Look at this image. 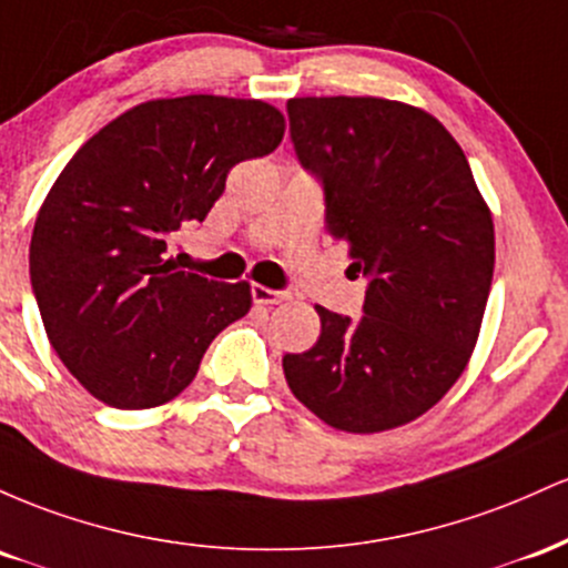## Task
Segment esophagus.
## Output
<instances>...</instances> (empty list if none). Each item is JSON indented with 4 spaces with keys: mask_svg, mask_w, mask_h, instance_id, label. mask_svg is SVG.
I'll use <instances>...</instances> for the list:
<instances>
[{
    "mask_svg": "<svg viewBox=\"0 0 568 568\" xmlns=\"http://www.w3.org/2000/svg\"><path fill=\"white\" fill-rule=\"evenodd\" d=\"M252 297H254V303H260V305H278V303H284L290 295H286V292H282V290H271V286L254 284L252 286Z\"/></svg>",
    "mask_w": 568,
    "mask_h": 568,
    "instance_id": "34e87169",
    "label": "esophagus"
}]
</instances>
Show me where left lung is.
Masks as SVG:
<instances>
[{"instance_id":"obj_1","label":"left lung","mask_w":568,"mask_h":568,"mask_svg":"<svg viewBox=\"0 0 568 568\" xmlns=\"http://www.w3.org/2000/svg\"><path fill=\"white\" fill-rule=\"evenodd\" d=\"M286 112L297 158L324 182V227L369 278L359 322L316 305L322 335L284 356L286 384L333 429H397L469 365L494 278L490 209L462 146L422 106L303 95Z\"/></svg>"}]
</instances>
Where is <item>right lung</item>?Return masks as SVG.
I'll use <instances>...</instances> for the list:
<instances>
[{
  "label": "right lung",
  "instance_id": "obj_1",
  "mask_svg": "<svg viewBox=\"0 0 568 568\" xmlns=\"http://www.w3.org/2000/svg\"><path fill=\"white\" fill-rule=\"evenodd\" d=\"M284 129L260 99H152L63 165L31 233V286L50 346L99 403H169L193 384L209 343L250 314V282L176 271L165 250L182 222L209 214L227 171L276 150Z\"/></svg>",
  "mask_w": 568,
  "mask_h": 568
}]
</instances>
